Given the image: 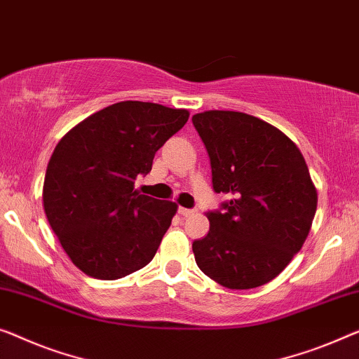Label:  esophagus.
Wrapping results in <instances>:
<instances>
[{
  "mask_svg": "<svg viewBox=\"0 0 359 359\" xmlns=\"http://www.w3.org/2000/svg\"><path fill=\"white\" fill-rule=\"evenodd\" d=\"M195 211L194 210H189V208H179V214H180V216H191V214H194Z\"/></svg>",
  "mask_w": 359,
  "mask_h": 359,
  "instance_id": "esophagus-1",
  "label": "esophagus"
}]
</instances>
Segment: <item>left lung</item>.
<instances>
[{"label": "left lung", "mask_w": 359, "mask_h": 359, "mask_svg": "<svg viewBox=\"0 0 359 359\" xmlns=\"http://www.w3.org/2000/svg\"><path fill=\"white\" fill-rule=\"evenodd\" d=\"M211 159L212 187L231 195L206 212L210 231L191 245L200 269L222 287L248 290L285 269L306 240L318 190L302 151L279 128L237 111L194 117Z\"/></svg>", "instance_id": "left-lung-1"}]
</instances>
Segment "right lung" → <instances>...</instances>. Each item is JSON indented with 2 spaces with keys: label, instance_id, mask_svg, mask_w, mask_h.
<instances>
[{
  "label": "right lung",
  "instance_id": "1",
  "mask_svg": "<svg viewBox=\"0 0 359 359\" xmlns=\"http://www.w3.org/2000/svg\"><path fill=\"white\" fill-rule=\"evenodd\" d=\"M187 109L121 101L72 127L53 151L43 208L62 250L80 271L116 280L156 255L177 203L142 195L165 140L189 121Z\"/></svg>",
  "mask_w": 359,
  "mask_h": 359
}]
</instances>
